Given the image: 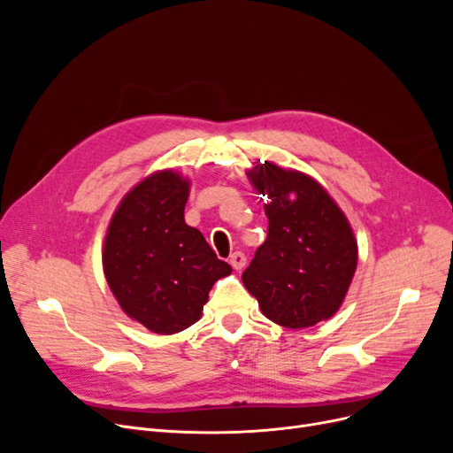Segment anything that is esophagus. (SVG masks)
<instances>
[{"instance_id": "34e87169", "label": "esophagus", "mask_w": 453, "mask_h": 453, "mask_svg": "<svg viewBox=\"0 0 453 453\" xmlns=\"http://www.w3.org/2000/svg\"><path fill=\"white\" fill-rule=\"evenodd\" d=\"M229 265H231L236 272H241V270L246 266V255H244L242 251H234V253H231V257H229Z\"/></svg>"}]
</instances>
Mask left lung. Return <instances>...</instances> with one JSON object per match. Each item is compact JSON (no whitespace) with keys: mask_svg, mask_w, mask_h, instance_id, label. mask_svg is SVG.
<instances>
[{"mask_svg":"<svg viewBox=\"0 0 453 453\" xmlns=\"http://www.w3.org/2000/svg\"><path fill=\"white\" fill-rule=\"evenodd\" d=\"M268 196V236L242 273L260 311L287 328L312 326L338 312L358 263L352 229L311 176L265 161L250 173Z\"/></svg>","mask_w":453,"mask_h":453,"instance_id":"obj_1","label":"left lung"}]
</instances>
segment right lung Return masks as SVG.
Returning <instances> with one entry per match:
<instances>
[{
  "label": "right lung",
  "instance_id": "1",
  "mask_svg": "<svg viewBox=\"0 0 453 453\" xmlns=\"http://www.w3.org/2000/svg\"><path fill=\"white\" fill-rule=\"evenodd\" d=\"M188 181L163 171L137 183L113 212L103 266L123 311L156 334L195 325L212 284L231 273L185 224Z\"/></svg>",
  "mask_w": 453,
  "mask_h": 453
}]
</instances>
